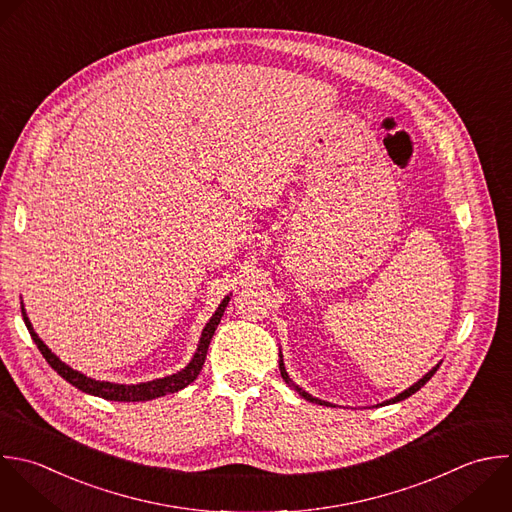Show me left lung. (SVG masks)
<instances>
[{"label": "left lung", "instance_id": "left-lung-1", "mask_svg": "<svg viewBox=\"0 0 512 512\" xmlns=\"http://www.w3.org/2000/svg\"><path fill=\"white\" fill-rule=\"evenodd\" d=\"M438 366H440V364H436V366H434V368H432V370H428V372H426V374H424V376H422V378H420V380H418V382H414V384H412V386H410V388H406V390H404V392H400V394H396V396H394V398H390V400H386V402H382V404H394V402H400V400H404V398H408V396H412V394H414V392H416V390H420V388H422V386H424V384H426V382H428V380H430V378H432V376H434V372H436V370H438ZM280 374H282V378H284V382H286V384H288V386H292V388H294V390H296V392H298V394H300V396H302V398H306V400H308V402H314V404H322V406H332V404H330V402H324V400H320V398H314V396H312V394H308V392H306V390H302V388H300V386H298V384H294V382H292V380H290V376H288V372H286V368H284V362H282V354H280ZM382 404H380V406H382Z\"/></svg>", "mask_w": 512, "mask_h": 512}]
</instances>
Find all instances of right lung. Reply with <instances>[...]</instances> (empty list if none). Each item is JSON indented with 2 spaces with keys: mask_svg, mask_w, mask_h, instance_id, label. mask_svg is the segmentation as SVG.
<instances>
[{
  "mask_svg": "<svg viewBox=\"0 0 512 512\" xmlns=\"http://www.w3.org/2000/svg\"><path fill=\"white\" fill-rule=\"evenodd\" d=\"M230 302V296H226L220 306L216 308V312L212 314L210 322L204 326L202 330V336H200V342H198V348H196V354L192 356V360L188 362L186 368H182L180 372L176 374H170V376H164V378H156V380H150V382H140V384H116V382H106V380H94L74 368H70L66 362H62L46 344L44 340L36 334L26 310H24V302H22V316H24V322L36 342V346L40 348V352L44 354V358L48 360V364L64 378L68 380L72 386H76L78 390L86 392V394H92V396H100V398H106V400H116V402H144V400H152V398H158V396H166V394H172V392H178L182 388H186L188 384H192L202 366H204V360H206V354H208V346H210V340L224 316V310Z\"/></svg>",
  "mask_w": 512,
  "mask_h": 512,
  "instance_id": "add662e5",
  "label": "right lung"
}]
</instances>
